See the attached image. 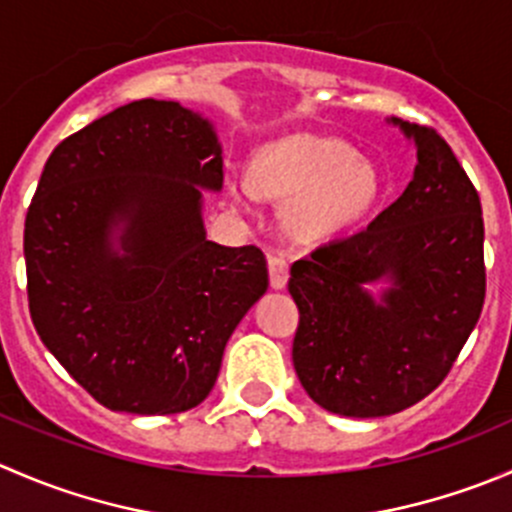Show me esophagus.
<instances>
[{
	"mask_svg": "<svg viewBox=\"0 0 512 512\" xmlns=\"http://www.w3.org/2000/svg\"><path fill=\"white\" fill-rule=\"evenodd\" d=\"M267 267H270V285L275 289H282L289 280V262L285 255H277V252H270L267 255Z\"/></svg>",
	"mask_w": 512,
	"mask_h": 512,
	"instance_id": "esophagus-1",
	"label": "esophagus"
}]
</instances>
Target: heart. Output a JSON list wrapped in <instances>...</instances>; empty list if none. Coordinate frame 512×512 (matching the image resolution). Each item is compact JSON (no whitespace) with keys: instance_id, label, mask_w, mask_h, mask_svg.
I'll return each mask as SVG.
<instances>
[{"instance_id":"1","label":"heart","mask_w":512,"mask_h":512,"mask_svg":"<svg viewBox=\"0 0 512 512\" xmlns=\"http://www.w3.org/2000/svg\"><path fill=\"white\" fill-rule=\"evenodd\" d=\"M255 185L272 198H299L292 227L302 237H319L352 225L376 198V175L356 158L347 143L302 136L280 143L260 160ZM252 185L240 180L237 198H247Z\"/></svg>"}]
</instances>
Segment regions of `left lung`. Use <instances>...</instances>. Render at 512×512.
Here are the masks:
<instances>
[{"mask_svg": "<svg viewBox=\"0 0 512 512\" xmlns=\"http://www.w3.org/2000/svg\"><path fill=\"white\" fill-rule=\"evenodd\" d=\"M416 141L414 180L364 230L292 265L299 307L292 361L304 391L339 416H391L448 376L485 302L476 185L431 126L394 121ZM389 276L374 303L366 281Z\"/></svg>", "mask_w": 512, "mask_h": 512, "instance_id": "8db88e82", "label": "left lung"}]
</instances>
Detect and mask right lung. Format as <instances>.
Instances as JSON below:
<instances>
[{
    "instance_id": "add662e5",
    "label": "right lung",
    "mask_w": 512,
    "mask_h": 512,
    "mask_svg": "<svg viewBox=\"0 0 512 512\" xmlns=\"http://www.w3.org/2000/svg\"><path fill=\"white\" fill-rule=\"evenodd\" d=\"M198 185H223L218 138L198 113L156 98L64 138L36 185L24 220L29 314L46 349L111 411L198 406L270 285L260 247L205 237ZM118 222L126 256L110 250Z\"/></svg>"
}]
</instances>
